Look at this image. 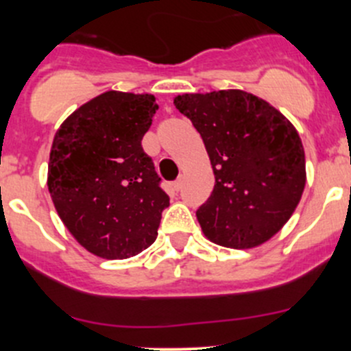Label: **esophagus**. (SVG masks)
Instances as JSON below:
<instances>
[{"label":"esophagus","mask_w":351,"mask_h":351,"mask_svg":"<svg viewBox=\"0 0 351 351\" xmlns=\"http://www.w3.org/2000/svg\"><path fill=\"white\" fill-rule=\"evenodd\" d=\"M182 185H183V178H182V176H180V178H176L175 182H173V189H175L176 192H178V190L182 189Z\"/></svg>","instance_id":"34e87169"}]
</instances>
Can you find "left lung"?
Here are the masks:
<instances>
[{"label": "left lung", "mask_w": 351, "mask_h": 351, "mask_svg": "<svg viewBox=\"0 0 351 351\" xmlns=\"http://www.w3.org/2000/svg\"><path fill=\"white\" fill-rule=\"evenodd\" d=\"M175 107L202 136L215 185L197 219L210 241L253 247L277 234L306 185V156L292 123L241 90L180 95Z\"/></svg>", "instance_id": "8db88e82"}]
</instances>
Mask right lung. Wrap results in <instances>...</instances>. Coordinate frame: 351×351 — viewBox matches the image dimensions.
<instances>
[{
	"label": "right lung",
	"mask_w": 351,
	"mask_h": 351,
	"mask_svg": "<svg viewBox=\"0 0 351 351\" xmlns=\"http://www.w3.org/2000/svg\"><path fill=\"white\" fill-rule=\"evenodd\" d=\"M156 110L153 95L107 91L56 132L49 192L71 234L97 256H134L158 236L169 197L143 149Z\"/></svg>",
	"instance_id": "obj_1"
}]
</instances>
